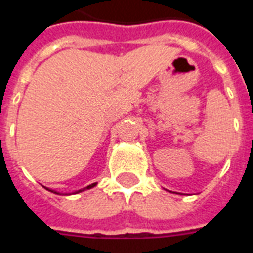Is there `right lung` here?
Listing matches in <instances>:
<instances>
[{"mask_svg":"<svg viewBox=\"0 0 253 253\" xmlns=\"http://www.w3.org/2000/svg\"><path fill=\"white\" fill-rule=\"evenodd\" d=\"M96 186V183H93V184H90V186H88V187H85V188H84V190H89V188H92V187H94ZM84 190H80V191H77V192H76V194H78V192H81V191H84ZM51 191V190H50ZM51 192H54V194H59V192H55V191H51Z\"/></svg>","mask_w":253,"mask_h":253,"instance_id":"obj_1","label":"right lung"}]
</instances>
